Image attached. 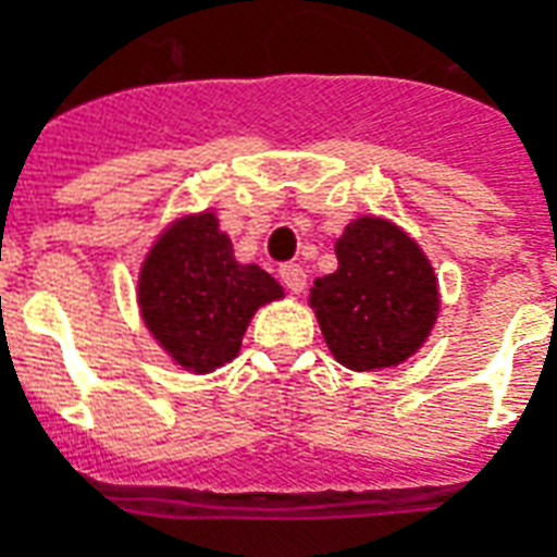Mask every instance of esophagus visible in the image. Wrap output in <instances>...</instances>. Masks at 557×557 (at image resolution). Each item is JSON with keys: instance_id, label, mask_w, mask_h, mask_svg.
<instances>
[{"instance_id": "esophagus-1", "label": "esophagus", "mask_w": 557, "mask_h": 557, "mask_svg": "<svg viewBox=\"0 0 557 557\" xmlns=\"http://www.w3.org/2000/svg\"><path fill=\"white\" fill-rule=\"evenodd\" d=\"M280 283L292 292V295H300L306 288V271L300 265H280Z\"/></svg>"}]
</instances>
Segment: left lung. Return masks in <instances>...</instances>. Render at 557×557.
<instances>
[{
	"mask_svg": "<svg viewBox=\"0 0 557 557\" xmlns=\"http://www.w3.org/2000/svg\"><path fill=\"white\" fill-rule=\"evenodd\" d=\"M338 269L314 280L309 306L332 358L372 372L413 358L440 318V280L405 227L352 219L335 243Z\"/></svg>",
	"mask_w": 557,
	"mask_h": 557,
	"instance_id": "8db88e82",
	"label": "left lung"
}]
</instances>
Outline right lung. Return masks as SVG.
<instances>
[{"instance_id":"obj_1","label":"right lung","mask_w":557,"mask_h":557,"mask_svg":"<svg viewBox=\"0 0 557 557\" xmlns=\"http://www.w3.org/2000/svg\"><path fill=\"white\" fill-rule=\"evenodd\" d=\"M138 309L170 361L205 375L234 361L248 323L286 295L269 271L234 257L216 210L182 213L170 222L138 271Z\"/></svg>"}]
</instances>
